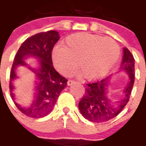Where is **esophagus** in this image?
<instances>
[{"label":"esophagus","instance_id":"34e87169","mask_svg":"<svg viewBox=\"0 0 146 146\" xmlns=\"http://www.w3.org/2000/svg\"><path fill=\"white\" fill-rule=\"evenodd\" d=\"M74 82H75V81H74V80H68V82H67V85H68V86H72V84H74Z\"/></svg>","mask_w":146,"mask_h":146}]
</instances>
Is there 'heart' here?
I'll list each match as a JSON object with an SVG mask.
<instances>
[{
    "label": "heart",
    "instance_id": "obj_1",
    "mask_svg": "<svg viewBox=\"0 0 146 146\" xmlns=\"http://www.w3.org/2000/svg\"><path fill=\"white\" fill-rule=\"evenodd\" d=\"M66 47H55L52 58L55 68L68 75L77 66L86 79L99 78L107 74L116 64L120 50L114 40L91 33H77L66 39Z\"/></svg>",
    "mask_w": 146,
    "mask_h": 146
}]
</instances>
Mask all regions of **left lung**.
I'll use <instances>...</instances> for the list:
<instances>
[{
	"label": "left lung",
	"mask_w": 146,
	"mask_h": 146,
	"mask_svg": "<svg viewBox=\"0 0 146 146\" xmlns=\"http://www.w3.org/2000/svg\"><path fill=\"white\" fill-rule=\"evenodd\" d=\"M120 70L126 72L128 82L122 90L123 97L113 101L110 98V81L108 77L100 81L86 84L84 96L78 108L82 116L91 122L102 123L118 115L127 104L135 82V59L129 50L123 48V58Z\"/></svg>",
	"instance_id": "1"
}]
</instances>
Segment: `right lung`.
I'll return each instance as SVG.
<instances>
[{"mask_svg":"<svg viewBox=\"0 0 146 146\" xmlns=\"http://www.w3.org/2000/svg\"><path fill=\"white\" fill-rule=\"evenodd\" d=\"M60 38L56 31H49L32 36L22 44L15 57L10 74L9 89L11 96L17 108L23 114L31 118H43L52 112L57 99L67 86V80L54 69L52 61V50ZM33 57L38 61L33 67L25 60ZM24 66L31 70L36 77L34 88L33 99L29 106H22L15 101L13 92L15 89L13 81L19 78L17 69Z\"/></svg>","mask_w":146,"mask_h":146,"instance_id":"1","label":"right lung"}]
</instances>
